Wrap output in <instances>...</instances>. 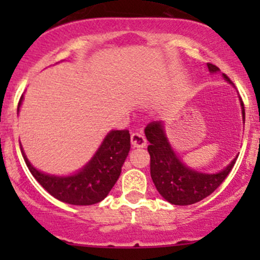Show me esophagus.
<instances>
[{
  "mask_svg": "<svg viewBox=\"0 0 260 260\" xmlns=\"http://www.w3.org/2000/svg\"><path fill=\"white\" fill-rule=\"evenodd\" d=\"M131 142H132L133 147H137V148H143L147 145L145 136L141 135V133H132L131 135Z\"/></svg>",
  "mask_w": 260,
  "mask_h": 260,
  "instance_id": "obj_1",
  "label": "esophagus"
}]
</instances>
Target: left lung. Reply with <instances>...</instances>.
<instances>
[{"mask_svg": "<svg viewBox=\"0 0 260 260\" xmlns=\"http://www.w3.org/2000/svg\"><path fill=\"white\" fill-rule=\"evenodd\" d=\"M208 68L210 73L219 72V68L210 62H208ZM222 75L225 80L233 84L226 75ZM240 106L244 122L245 111L242 99ZM145 135L149 142L147 149L151 156L152 181L162 198L174 205H191L211 195L224 182L238 158L235 157L222 171L216 174H204L182 164L167 140L164 122L154 120L149 123L145 128Z\"/></svg>", "mask_w": 260, "mask_h": 260, "instance_id": "8db88e82", "label": "left lung"}]
</instances>
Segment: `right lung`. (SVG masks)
I'll return each instance as SVG.
<instances>
[{
  "instance_id": "add662e5",
  "label": "right lung",
  "mask_w": 260,
  "mask_h": 260,
  "mask_svg": "<svg viewBox=\"0 0 260 260\" xmlns=\"http://www.w3.org/2000/svg\"><path fill=\"white\" fill-rule=\"evenodd\" d=\"M23 95L18 102L17 113ZM131 148V136L127 129L111 131L93 158L70 176H55L36 170L22 152L23 159L36 181L51 196L72 205H93L107 198L117 182L122 166Z\"/></svg>"
}]
</instances>
